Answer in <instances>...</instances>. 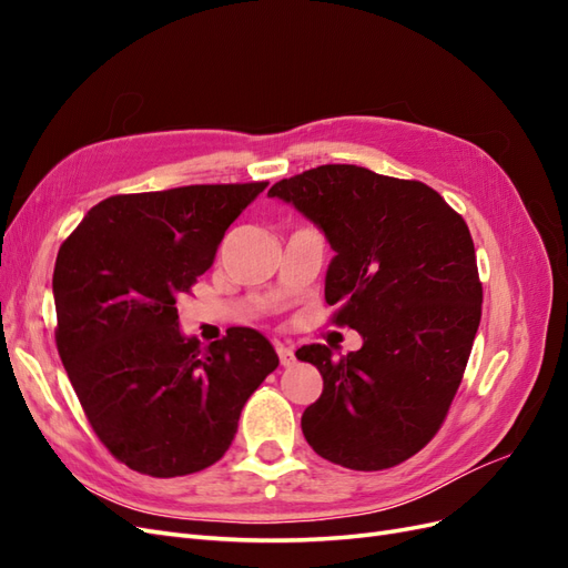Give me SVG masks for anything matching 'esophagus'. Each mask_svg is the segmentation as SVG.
Wrapping results in <instances>:
<instances>
[{
	"label": "esophagus",
	"mask_w": 568,
	"mask_h": 568,
	"mask_svg": "<svg viewBox=\"0 0 568 568\" xmlns=\"http://www.w3.org/2000/svg\"><path fill=\"white\" fill-rule=\"evenodd\" d=\"M277 355H280V363H282L284 367H291V365L296 363L294 348H288V346H277Z\"/></svg>",
	"instance_id": "34e87169"
}]
</instances>
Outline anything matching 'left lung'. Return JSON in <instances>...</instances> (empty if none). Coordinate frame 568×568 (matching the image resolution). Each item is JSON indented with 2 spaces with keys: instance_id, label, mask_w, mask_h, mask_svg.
I'll use <instances>...</instances> for the list:
<instances>
[{
  "instance_id": "8db88e82",
  "label": "left lung",
  "mask_w": 568,
  "mask_h": 568,
  "mask_svg": "<svg viewBox=\"0 0 568 568\" xmlns=\"http://www.w3.org/2000/svg\"><path fill=\"white\" fill-rule=\"evenodd\" d=\"M336 251L324 280L332 317L363 348L296 351L322 374L303 412L313 450L355 471L388 469L436 436L459 388L484 286L467 222L432 186L357 165H320L274 184Z\"/></svg>"
}]
</instances>
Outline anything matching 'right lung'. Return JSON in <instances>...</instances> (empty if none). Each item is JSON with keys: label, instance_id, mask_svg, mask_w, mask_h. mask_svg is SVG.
Returning a JSON list of instances; mask_svg holds the SVG:
<instances>
[{"label": "right lung", "instance_id": "add662e5", "mask_svg": "<svg viewBox=\"0 0 568 568\" xmlns=\"http://www.w3.org/2000/svg\"><path fill=\"white\" fill-rule=\"evenodd\" d=\"M267 182L192 184L97 203L54 267L57 348L94 434L130 469L173 478L211 467L251 393L277 369L248 326L203 348L178 301Z\"/></svg>", "mask_w": 568, "mask_h": 568}]
</instances>
